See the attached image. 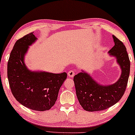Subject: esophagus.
<instances>
[{
    "label": "esophagus",
    "instance_id": "obj_1",
    "mask_svg": "<svg viewBox=\"0 0 135 135\" xmlns=\"http://www.w3.org/2000/svg\"><path fill=\"white\" fill-rule=\"evenodd\" d=\"M74 75H75V73H74V71H70L68 73V77H73L74 76Z\"/></svg>",
    "mask_w": 135,
    "mask_h": 135
}]
</instances>
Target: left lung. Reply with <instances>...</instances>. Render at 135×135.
<instances>
[{
	"label": "left lung",
	"mask_w": 135,
	"mask_h": 135,
	"mask_svg": "<svg viewBox=\"0 0 135 135\" xmlns=\"http://www.w3.org/2000/svg\"><path fill=\"white\" fill-rule=\"evenodd\" d=\"M112 37L115 45L108 53L110 56L115 57L120 66L122 73L119 80L113 84L101 85L84 71L74 77L77 99L86 111H99L110 108L121 99L126 90L130 61L122 42L114 35Z\"/></svg>",
	"instance_id": "left-lung-1"
}]
</instances>
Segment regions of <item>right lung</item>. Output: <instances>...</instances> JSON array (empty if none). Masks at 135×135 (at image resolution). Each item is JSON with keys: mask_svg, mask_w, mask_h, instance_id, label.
I'll list each match as a JSON object with an SVG mask.
<instances>
[{"mask_svg": "<svg viewBox=\"0 0 135 135\" xmlns=\"http://www.w3.org/2000/svg\"><path fill=\"white\" fill-rule=\"evenodd\" d=\"M37 39L33 32L16 42L7 65V76L12 93L20 104L32 110L44 111L54 106L67 74L31 71L25 63L29 46Z\"/></svg>", "mask_w": 135, "mask_h": 135, "instance_id": "1", "label": "right lung"}]
</instances>
